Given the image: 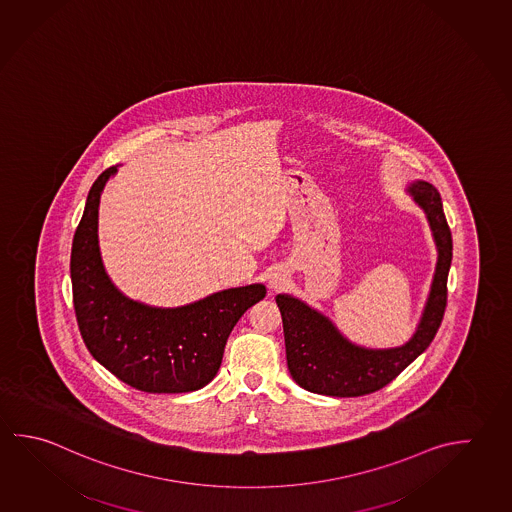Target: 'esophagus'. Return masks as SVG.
Segmentation results:
<instances>
[{
    "mask_svg": "<svg viewBox=\"0 0 512 512\" xmlns=\"http://www.w3.org/2000/svg\"><path fill=\"white\" fill-rule=\"evenodd\" d=\"M284 282H286V275L277 271V273H273L271 278H269V287H271L273 291H277V289L284 286Z\"/></svg>",
    "mask_w": 512,
    "mask_h": 512,
    "instance_id": "1",
    "label": "esophagus"
}]
</instances>
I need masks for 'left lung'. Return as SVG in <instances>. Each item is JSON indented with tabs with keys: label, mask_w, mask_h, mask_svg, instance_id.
<instances>
[{
	"label": "left lung",
	"mask_w": 512,
	"mask_h": 512,
	"mask_svg": "<svg viewBox=\"0 0 512 512\" xmlns=\"http://www.w3.org/2000/svg\"><path fill=\"white\" fill-rule=\"evenodd\" d=\"M410 192L424 208L439 248L430 298L417 332L412 340L397 349H361L345 340L327 318L304 302L293 296L277 295L284 323L287 368L305 390L332 397H358L377 392L421 356L439 331L448 304V273L453 257L451 230L439 190L426 181H417Z\"/></svg>",
	"instance_id": "obj_1"
}]
</instances>
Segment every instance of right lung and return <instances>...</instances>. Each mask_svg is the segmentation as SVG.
<instances>
[{
	"instance_id": "1",
	"label": "right lung",
	"mask_w": 512,
	"mask_h": 512,
	"mask_svg": "<svg viewBox=\"0 0 512 512\" xmlns=\"http://www.w3.org/2000/svg\"><path fill=\"white\" fill-rule=\"evenodd\" d=\"M115 167L93 183L70 259L73 309L91 356L126 385L153 394L194 392L216 377L226 340L262 284L226 289L196 304L156 309L129 300L109 282L97 241L100 192Z\"/></svg>"
}]
</instances>
